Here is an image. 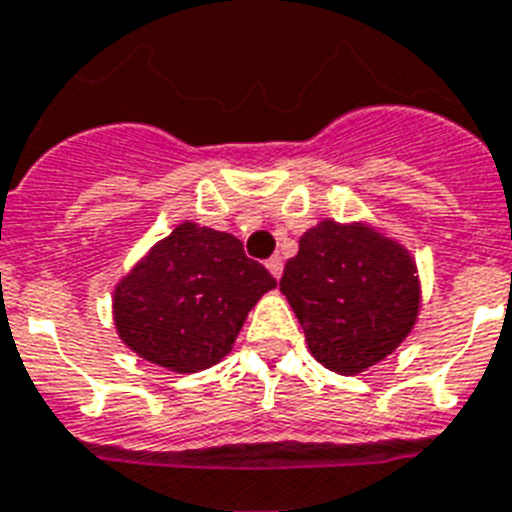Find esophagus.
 <instances>
[{"instance_id": "obj_1", "label": "esophagus", "mask_w": 512, "mask_h": 512, "mask_svg": "<svg viewBox=\"0 0 512 512\" xmlns=\"http://www.w3.org/2000/svg\"><path fill=\"white\" fill-rule=\"evenodd\" d=\"M266 269L272 272L274 280H280V277H282V259H280V256H274V259L266 261Z\"/></svg>"}]
</instances>
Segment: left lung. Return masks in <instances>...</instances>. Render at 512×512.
<instances>
[{
  "instance_id": "8db88e82",
  "label": "left lung",
  "mask_w": 512,
  "mask_h": 512,
  "mask_svg": "<svg viewBox=\"0 0 512 512\" xmlns=\"http://www.w3.org/2000/svg\"><path fill=\"white\" fill-rule=\"evenodd\" d=\"M280 290L324 369L358 377L405 342L421 311L413 253L366 219H322L298 240Z\"/></svg>"
}]
</instances>
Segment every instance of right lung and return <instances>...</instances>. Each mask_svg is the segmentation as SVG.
Instances as JSON below:
<instances>
[{"mask_svg": "<svg viewBox=\"0 0 512 512\" xmlns=\"http://www.w3.org/2000/svg\"><path fill=\"white\" fill-rule=\"evenodd\" d=\"M274 287L235 235L185 219L114 285V329L143 361L193 374L230 353L248 311Z\"/></svg>", "mask_w": 512, "mask_h": 512, "instance_id": "add662e5", "label": "right lung"}]
</instances>
